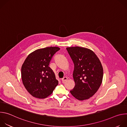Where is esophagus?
<instances>
[{"mask_svg": "<svg viewBox=\"0 0 127 127\" xmlns=\"http://www.w3.org/2000/svg\"><path fill=\"white\" fill-rule=\"evenodd\" d=\"M67 77H64L62 79V82H64V81H66L67 80Z\"/></svg>", "mask_w": 127, "mask_h": 127, "instance_id": "1", "label": "esophagus"}]
</instances>
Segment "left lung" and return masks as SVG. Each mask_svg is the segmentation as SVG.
<instances>
[{
    "instance_id": "obj_1",
    "label": "left lung",
    "mask_w": 127,
    "mask_h": 127,
    "mask_svg": "<svg viewBox=\"0 0 127 127\" xmlns=\"http://www.w3.org/2000/svg\"><path fill=\"white\" fill-rule=\"evenodd\" d=\"M74 65L73 77L75 83L70 93L83 100L93 96L99 88L103 78V68L95 54L79 47L66 48Z\"/></svg>"
}]
</instances>
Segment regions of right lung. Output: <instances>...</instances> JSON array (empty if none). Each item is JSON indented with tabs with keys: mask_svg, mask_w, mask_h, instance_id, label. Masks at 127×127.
<instances>
[{
	"mask_svg": "<svg viewBox=\"0 0 127 127\" xmlns=\"http://www.w3.org/2000/svg\"><path fill=\"white\" fill-rule=\"evenodd\" d=\"M60 49L50 47L37 50L31 53L23 63L21 69L23 83L33 97L46 98L58 85V81L49 65L54 54Z\"/></svg>",
	"mask_w": 127,
	"mask_h": 127,
	"instance_id": "add662e5",
	"label": "right lung"
}]
</instances>
